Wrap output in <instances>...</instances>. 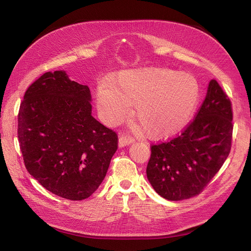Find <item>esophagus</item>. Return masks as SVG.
Listing matches in <instances>:
<instances>
[{
	"mask_svg": "<svg viewBox=\"0 0 251 251\" xmlns=\"http://www.w3.org/2000/svg\"><path fill=\"white\" fill-rule=\"evenodd\" d=\"M134 142V139L128 137V136H120L119 137V140H118V146L119 148H124V147H126V146H130V144H132Z\"/></svg>",
	"mask_w": 251,
	"mask_h": 251,
	"instance_id": "esophagus-1",
	"label": "esophagus"
}]
</instances>
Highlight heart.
<instances>
[{
  "label": "heart",
  "mask_w": 251,
  "mask_h": 251,
  "mask_svg": "<svg viewBox=\"0 0 251 251\" xmlns=\"http://www.w3.org/2000/svg\"><path fill=\"white\" fill-rule=\"evenodd\" d=\"M201 96L194 75L169 68L146 67L121 70L111 79L97 83L95 100L100 118L117 126L130 115L132 104L139 123L138 133L151 138H170L180 133L192 119Z\"/></svg>",
  "instance_id": "heart-1"
}]
</instances>
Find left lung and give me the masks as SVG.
<instances>
[{"label": "left lung", "instance_id": "obj_1", "mask_svg": "<svg viewBox=\"0 0 251 251\" xmlns=\"http://www.w3.org/2000/svg\"><path fill=\"white\" fill-rule=\"evenodd\" d=\"M232 128L229 98L211 79L196 118L182 134L151 148L147 176L156 193L171 201L198 195L228 157Z\"/></svg>", "mask_w": 251, "mask_h": 251}]
</instances>
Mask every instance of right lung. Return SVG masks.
Instances as JSON below:
<instances>
[{
    "instance_id": "right-lung-1",
    "label": "right lung",
    "mask_w": 251,
    "mask_h": 251,
    "mask_svg": "<svg viewBox=\"0 0 251 251\" xmlns=\"http://www.w3.org/2000/svg\"><path fill=\"white\" fill-rule=\"evenodd\" d=\"M27 171L47 191L78 201L92 195L117 150V134L92 116L88 86L65 71L47 72L30 86L18 116Z\"/></svg>"
}]
</instances>
